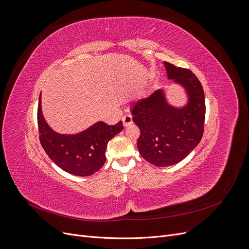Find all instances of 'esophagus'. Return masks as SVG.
<instances>
[{"label": "esophagus", "instance_id": "esophagus-1", "mask_svg": "<svg viewBox=\"0 0 249 249\" xmlns=\"http://www.w3.org/2000/svg\"><path fill=\"white\" fill-rule=\"evenodd\" d=\"M123 122H124V126H129L132 123H133V117L130 114H126L123 117Z\"/></svg>", "mask_w": 249, "mask_h": 249}]
</instances>
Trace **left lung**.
I'll list each match as a JSON object with an SVG mask.
<instances>
[{"mask_svg":"<svg viewBox=\"0 0 249 249\" xmlns=\"http://www.w3.org/2000/svg\"><path fill=\"white\" fill-rule=\"evenodd\" d=\"M168 79L182 85L189 102L175 108L162 89L134 103L133 122L140 130L137 147L143 159L158 167L175 165L198 145L206 116L205 93L199 80L187 69L164 62Z\"/></svg>","mask_w":249,"mask_h":249,"instance_id":"obj_1","label":"left lung"}]
</instances>
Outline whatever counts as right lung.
<instances>
[{
    "instance_id": "add662e5",
    "label": "right lung",
    "mask_w": 249,
    "mask_h": 249,
    "mask_svg": "<svg viewBox=\"0 0 249 249\" xmlns=\"http://www.w3.org/2000/svg\"><path fill=\"white\" fill-rule=\"evenodd\" d=\"M37 123L41 146L50 159L64 171L79 177L91 176L103 167L108 142L124 129L123 122L114 125L99 122L76 135L58 134L42 116L40 96Z\"/></svg>"
}]
</instances>
